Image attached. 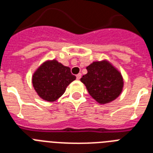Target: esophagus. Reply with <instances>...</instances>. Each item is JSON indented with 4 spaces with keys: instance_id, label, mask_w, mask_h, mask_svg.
Instances as JSON below:
<instances>
[{
    "instance_id": "esophagus-1",
    "label": "esophagus",
    "mask_w": 153,
    "mask_h": 153,
    "mask_svg": "<svg viewBox=\"0 0 153 153\" xmlns=\"http://www.w3.org/2000/svg\"><path fill=\"white\" fill-rule=\"evenodd\" d=\"M81 77H82V74H81V73H79V74H78L76 75V79L79 80V79H81Z\"/></svg>"
}]
</instances>
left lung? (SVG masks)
Wrapping results in <instances>:
<instances>
[{
	"mask_svg": "<svg viewBox=\"0 0 153 153\" xmlns=\"http://www.w3.org/2000/svg\"><path fill=\"white\" fill-rule=\"evenodd\" d=\"M81 78L90 95L100 103H108L120 95L123 86L120 73L106 61L95 62Z\"/></svg>",
	"mask_w": 153,
	"mask_h": 153,
	"instance_id": "1",
	"label": "left lung"
}]
</instances>
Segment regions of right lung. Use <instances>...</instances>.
Returning <instances> with one entry per match:
<instances>
[{
  "mask_svg": "<svg viewBox=\"0 0 153 153\" xmlns=\"http://www.w3.org/2000/svg\"><path fill=\"white\" fill-rule=\"evenodd\" d=\"M75 79L69 67L53 60L45 62L36 71L32 82L42 99L53 102L63 95L66 87Z\"/></svg>",
  "mask_w": 153,
  "mask_h": 153,
  "instance_id": "add662e5",
  "label": "right lung"
}]
</instances>
